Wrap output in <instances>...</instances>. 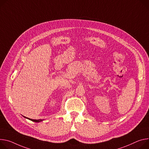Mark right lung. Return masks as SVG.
<instances>
[{
  "label": "right lung",
  "instance_id": "1",
  "mask_svg": "<svg viewBox=\"0 0 149 149\" xmlns=\"http://www.w3.org/2000/svg\"><path fill=\"white\" fill-rule=\"evenodd\" d=\"M24 117H25V116H24ZM25 118H26V117H25ZM28 119H30V120H32V121L36 122V123H39V122H40V121H42V119H37V120H36V119H30V118H28Z\"/></svg>",
  "mask_w": 149,
  "mask_h": 149
}]
</instances>
